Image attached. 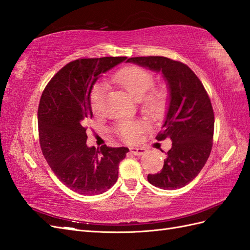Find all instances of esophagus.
I'll return each instance as SVG.
<instances>
[{"label": "esophagus", "mask_w": 250, "mask_h": 250, "mask_svg": "<svg viewBox=\"0 0 250 250\" xmlns=\"http://www.w3.org/2000/svg\"><path fill=\"white\" fill-rule=\"evenodd\" d=\"M130 152L134 155H143L146 152V148L144 146H131Z\"/></svg>", "instance_id": "1"}]
</instances>
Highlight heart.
Wrapping results in <instances>:
<instances>
[{
    "mask_svg": "<svg viewBox=\"0 0 250 250\" xmlns=\"http://www.w3.org/2000/svg\"><path fill=\"white\" fill-rule=\"evenodd\" d=\"M113 81L129 94L132 98L143 104L146 111L156 113L164 106L167 93L164 88H151L154 84V76L143 67L127 66L121 68L113 76ZM106 86L104 82L95 84L91 92V107L98 113L104 104ZM140 126L133 121H125L117 125L116 132L125 142H135Z\"/></svg>",
    "mask_w": 250,
    "mask_h": 250,
    "instance_id": "b5f03b06",
    "label": "heart"
}]
</instances>
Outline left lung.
<instances>
[{"instance_id":"left-lung-1","label":"left lung","mask_w":250,"mask_h":250,"mask_svg":"<svg viewBox=\"0 0 250 250\" xmlns=\"http://www.w3.org/2000/svg\"><path fill=\"white\" fill-rule=\"evenodd\" d=\"M126 62L161 73L169 92L163 131L156 138H170L172 146L161 172L149 174L148 182L164 190L186 186L212 149L214 114L204 85L186 64L166 57H135Z\"/></svg>"}]
</instances>
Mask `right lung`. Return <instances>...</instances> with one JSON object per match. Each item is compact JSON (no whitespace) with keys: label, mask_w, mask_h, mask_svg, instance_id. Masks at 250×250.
<instances>
[{"label":"right lung","mask_w":250,"mask_h":250,"mask_svg":"<svg viewBox=\"0 0 250 250\" xmlns=\"http://www.w3.org/2000/svg\"><path fill=\"white\" fill-rule=\"evenodd\" d=\"M126 57L69 62L44 89L38 110L42 153L56 176L77 193L97 195L118 178V165L129 149L86 145L85 121L93 117L91 92L102 74Z\"/></svg>","instance_id":"right-lung-1"}]
</instances>
